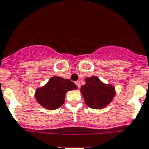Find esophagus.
Segmentation results:
<instances>
[{"label": "esophagus", "instance_id": "esophagus-1", "mask_svg": "<svg viewBox=\"0 0 149 149\" xmlns=\"http://www.w3.org/2000/svg\"><path fill=\"white\" fill-rule=\"evenodd\" d=\"M75 84H76V85H77V86L79 87H79H80V81H75Z\"/></svg>", "mask_w": 149, "mask_h": 149}]
</instances>
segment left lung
Returning <instances> with one entry per match:
<instances>
[{
	"label": "left lung",
	"instance_id": "obj_1",
	"mask_svg": "<svg viewBox=\"0 0 149 149\" xmlns=\"http://www.w3.org/2000/svg\"><path fill=\"white\" fill-rule=\"evenodd\" d=\"M81 92L87 106L97 109L108 105L115 96L114 88L102 83L95 76L86 79V84L81 87Z\"/></svg>",
	"mask_w": 149,
	"mask_h": 149
}]
</instances>
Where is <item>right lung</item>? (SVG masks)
I'll list each match as a JSON object with an SVG mask.
<instances>
[{
	"label": "right lung",
	"instance_id": "1",
	"mask_svg": "<svg viewBox=\"0 0 149 149\" xmlns=\"http://www.w3.org/2000/svg\"><path fill=\"white\" fill-rule=\"evenodd\" d=\"M78 86L70 79H63L60 77H52L49 82L36 91L38 102L49 110H55L60 108L65 98L66 92L76 89Z\"/></svg>",
	"mask_w": 149,
	"mask_h": 149
}]
</instances>
